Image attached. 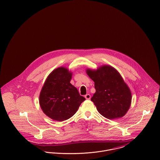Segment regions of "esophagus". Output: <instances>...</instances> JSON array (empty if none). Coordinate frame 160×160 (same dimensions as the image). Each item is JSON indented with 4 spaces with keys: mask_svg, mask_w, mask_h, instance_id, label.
<instances>
[{
    "mask_svg": "<svg viewBox=\"0 0 160 160\" xmlns=\"http://www.w3.org/2000/svg\"><path fill=\"white\" fill-rule=\"evenodd\" d=\"M85 98L86 99H90L91 98V96L90 94H87L86 95H85Z\"/></svg>",
    "mask_w": 160,
    "mask_h": 160,
    "instance_id": "obj_1",
    "label": "esophagus"
}]
</instances>
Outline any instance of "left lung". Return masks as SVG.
I'll return each instance as SVG.
<instances>
[{"label":"left lung","mask_w":160,"mask_h":160,"mask_svg":"<svg viewBox=\"0 0 160 160\" xmlns=\"http://www.w3.org/2000/svg\"><path fill=\"white\" fill-rule=\"evenodd\" d=\"M86 73L95 82V93L91 99L98 112L109 119L124 117L132 101V93L122 76L113 67L104 65Z\"/></svg>","instance_id":"8db88e82"}]
</instances>
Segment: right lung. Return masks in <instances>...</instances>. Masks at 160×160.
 I'll use <instances>...</instances> for the list:
<instances>
[{
  "label": "right lung",
  "instance_id": "1",
  "mask_svg": "<svg viewBox=\"0 0 160 160\" xmlns=\"http://www.w3.org/2000/svg\"><path fill=\"white\" fill-rule=\"evenodd\" d=\"M72 73L64 67L54 69L47 78L39 95V104L49 118L63 121L73 117L85 98L70 83Z\"/></svg>",
  "mask_w": 160,
  "mask_h": 160
}]
</instances>
